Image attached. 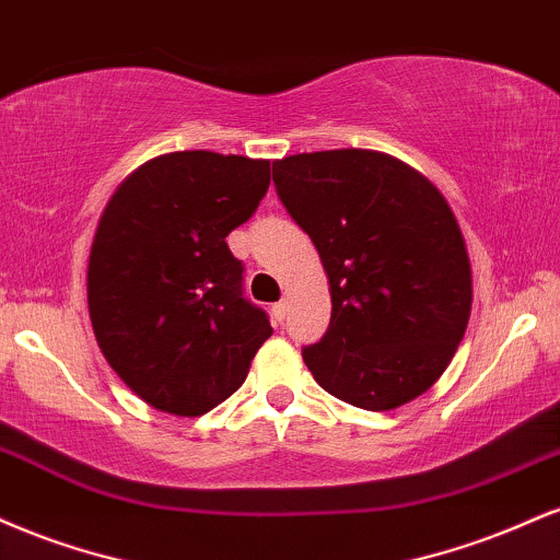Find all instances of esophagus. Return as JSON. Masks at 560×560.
Returning <instances> with one entry per match:
<instances>
[{
	"mask_svg": "<svg viewBox=\"0 0 560 560\" xmlns=\"http://www.w3.org/2000/svg\"><path fill=\"white\" fill-rule=\"evenodd\" d=\"M285 312H288V304L285 301H278V304H272V308H269V314H272L275 322H282L285 319Z\"/></svg>",
	"mask_w": 560,
	"mask_h": 560,
	"instance_id": "34e87169",
	"label": "esophagus"
}]
</instances>
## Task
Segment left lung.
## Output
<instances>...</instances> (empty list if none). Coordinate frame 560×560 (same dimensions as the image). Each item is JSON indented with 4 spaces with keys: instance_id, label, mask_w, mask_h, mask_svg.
I'll use <instances>...</instances> for the list:
<instances>
[{
    "instance_id": "obj_1",
    "label": "left lung",
    "mask_w": 560,
    "mask_h": 560,
    "mask_svg": "<svg viewBox=\"0 0 560 560\" xmlns=\"http://www.w3.org/2000/svg\"><path fill=\"white\" fill-rule=\"evenodd\" d=\"M280 201L330 285V327L304 348L335 398L390 411L448 370L471 314V261L451 203L398 156L332 149L272 162Z\"/></svg>"
}]
</instances>
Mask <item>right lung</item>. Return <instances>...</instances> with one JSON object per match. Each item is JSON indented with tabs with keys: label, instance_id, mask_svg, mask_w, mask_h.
<instances>
[{
	"label": "right lung",
	"instance_id": "add662e5",
	"mask_svg": "<svg viewBox=\"0 0 560 560\" xmlns=\"http://www.w3.org/2000/svg\"><path fill=\"white\" fill-rule=\"evenodd\" d=\"M269 188V160L173 151L138 164L91 241L85 295L96 343L151 409L201 417L243 385L267 314L241 295L235 230Z\"/></svg>",
	"mask_w": 560,
	"mask_h": 560
}]
</instances>
